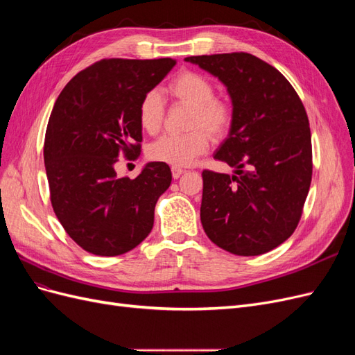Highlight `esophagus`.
I'll list each match as a JSON object with an SVG mask.
<instances>
[{
	"label": "esophagus",
	"instance_id": "esophagus-1",
	"mask_svg": "<svg viewBox=\"0 0 355 355\" xmlns=\"http://www.w3.org/2000/svg\"><path fill=\"white\" fill-rule=\"evenodd\" d=\"M182 173H184V168H180V167H171V176H173L175 179H179Z\"/></svg>",
	"mask_w": 355,
	"mask_h": 355
}]
</instances>
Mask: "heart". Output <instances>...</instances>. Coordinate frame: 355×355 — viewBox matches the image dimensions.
Returning a JSON list of instances; mask_svg holds the SVG:
<instances>
[{
  "label": "heart",
  "mask_w": 355,
  "mask_h": 355,
  "mask_svg": "<svg viewBox=\"0 0 355 355\" xmlns=\"http://www.w3.org/2000/svg\"><path fill=\"white\" fill-rule=\"evenodd\" d=\"M171 99L191 106L185 135H166L148 146L146 155L155 163L185 167L207 151L210 139L222 141L234 123L232 105L214 96L213 83L196 71H180L167 85ZM164 101L155 90L146 92L137 106V120L148 135H155L163 127Z\"/></svg>",
  "instance_id": "b5f03b06"
}]
</instances>
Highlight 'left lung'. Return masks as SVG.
<instances>
[{
  "label": "left lung",
  "mask_w": 355,
  "mask_h": 355,
  "mask_svg": "<svg viewBox=\"0 0 355 355\" xmlns=\"http://www.w3.org/2000/svg\"><path fill=\"white\" fill-rule=\"evenodd\" d=\"M185 60L227 85L234 108L230 135L214 158L235 171H202V228L230 253L263 254L284 243L302 216L313 178L305 106L280 71L250 53Z\"/></svg>",
  "instance_id": "8db88e82"
}]
</instances>
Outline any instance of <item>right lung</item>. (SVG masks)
I'll return each mask as SVG.
<instances>
[{
	"instance_id": "add662e5",
	"label": "right lung",
	"mask_w": 355,
	"mask_h": 355,
	"mask_svg": "<svg viewBox=\"0 0 355 355\" xmlns=\"http://www.w3.org/2000/svg\"><path fill=\"white\" fill-rule=\"evenodd\" d=\"M176 60L102 59L78 72L53 106L44 141L50 201L63 230L85 252L118 256L154 227L167 164L148 163L136 179L118 178V158L141 154L137 106Z\"/></svg>"
}]
</instances>
